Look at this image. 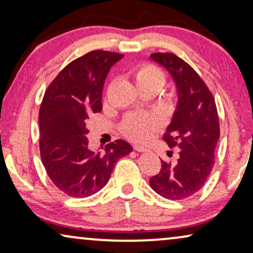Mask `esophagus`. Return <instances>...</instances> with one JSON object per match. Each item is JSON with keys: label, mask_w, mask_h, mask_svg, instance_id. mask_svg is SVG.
Masks as SVG:
<instances>
[{"label": "esophagus", "mask_w": 253, "mask_h": 253, "mask_svg": "<svg viewBox=\"0 0 253 253\" xmlns=\"http://www.w3.org/2000/svg\"><path fill=\"white\" fill-rule=\"evenodd\" d=\"M133 148H134V151H137V152H147L148 151L146 147L139 146V145H134Z\"/></svg>", "instance_id": "esophagus-1"}]
</instances>
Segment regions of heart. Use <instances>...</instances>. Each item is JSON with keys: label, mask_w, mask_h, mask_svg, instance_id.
Returning a JSON list of instances; mask_svg holds the SVG:
<instances>
[{"label": "heart", "mask_w": 253, "mask_h": 253, "mask_svg": "<svg viewBox=\"0 0 253 253\" xmlns=\"http://www.w3.org/2000/svg\"><path fill=\"white\" fill-rule=\"evenodd\" d=\"M134 81L139 86L158 84L164 85L165 75L160 69L153 64H143L134 70ZM160 126L159 119L154 114L140 113L130 114L121 124V131L129 139L133 141H145Z\"/></svg>", "instance_id": "1"}]
</instances>
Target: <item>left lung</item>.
<instances>
[{
    "instance_id": "obj_1",
    "label": "left lung",
    "mask_w": 253,
    "mask_h": 253,
    "mask_svg": "<svg viewBox=\"0 0 253 253\" xmlns=\"http://www.w3.org/2000/svg\"><path fill=\"white\" fill-rule=\"evenodd\" d=\"M151 58L169 72L176 86L177 105L164 140L170 148H178V159L175 165L161 160V170L150 178V185L164 198H189L203 188L214 166L220 136L215 101L182 58L171 53H154Z\"/></svg>"
}]
</instances>
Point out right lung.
Returning <instances> with one entry per match:
<instances>
[{"label":"right lung","instance_id":"1","mask_svg":"<svg viewBox=\"0 0 253 253\" xmlns=\"http://www.w3.org/2000/svg\"><path fill=\"white\" fill-rule=\"evenodd\" d=\"M122 54L93 50L62 70L44 92L39 112L40 155L55 186L75 198L89 197L108 183L119 159L132 152L117 139L103 152L89 150V115L102 109L107 75Z\"/></svg>","mask_w":253,"mask_h":253}]
</instances>
